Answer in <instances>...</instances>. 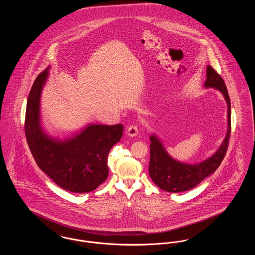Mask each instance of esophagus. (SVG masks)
<instances>
[{
	"label": "esophagus",
	"mask_w": 255,
	"mask_h": 255,
	"mask_svg": "<svg viewBox=\"0 0 255 255\" xmlns=\"http://www.w3.org/2000/svg\"><path fill=\"white\" fill-rule=\"evenodd\" d=\"M125 133H126V134H128L129 136H132V137H133V136L137 134L138 131H137V128H136L134 125H130V126H128V127L126 128Z\"/></svg>",
	"instance_id": "1"
}]
</instances>
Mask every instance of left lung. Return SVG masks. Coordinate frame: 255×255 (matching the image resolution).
<instances>
[{"label":"left lung","mask_w":255,"mask_h":255,"mask_svg":"<svg viewBox=\"0 0 255 255\" xmlns=\"http://www.w3.org/2000/svg\"><path fill=\"white\" fill-rule=\"evenodd\" d=\"M206 88L220 91L228 104V132L218 150L208 158L196 163H184L172 158L166 152L158 136H150L149 175L158 187L167 192H182L199 184L207 176L215 172L225 158L231 132V99L225 81L211 67L206 68Z\"/></svg>","instance_id":"8db88e82"}]
</instances>
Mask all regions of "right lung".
<instances>
[{"mask_svg":"<svg viewBox=\"0 0 255 255\" xmlns=\"http://www.w3.org/2000/svg\"><path fill=\"white\" fill-rule=\"evenodd\" d=\"M49 68L35 79L27 98L24 133L39 168L63 189L91 192L105 182L110 150L122 138L123 125L87 124L52 129L40 116V97Z\"/></svg>","mask_w":255,"mask_h":255,"instance_id":"obj_1","label":"right lung"}]
</instances>
